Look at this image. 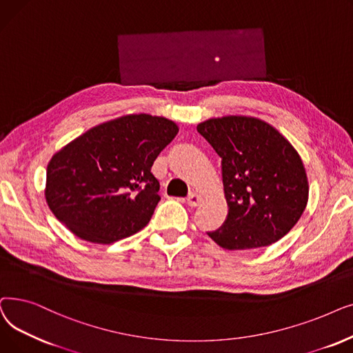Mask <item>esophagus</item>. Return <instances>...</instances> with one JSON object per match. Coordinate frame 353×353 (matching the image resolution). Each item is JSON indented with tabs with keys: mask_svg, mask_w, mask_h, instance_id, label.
Segmentation results:
<instances>
[{
	"mask_svg": "<svg viewBox=\"0 0 353 353\" xmlns=\"http://www.w3.org/2000/svg\"><path fill=\"white\" fill-rule=\"evenodd\" d=\"M201 201H203V196H201L198 192H191L187 198V203L190 207H198L201 204Z\"/></svg>",
	"mask_w": 353,
	"mask_h": 353,
	"instance_id": "34e87169",
	"label": "esophagus"
}]
</instances>
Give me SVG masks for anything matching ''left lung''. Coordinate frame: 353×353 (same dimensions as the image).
Segmentation results:
<instances>
[{
    "instance_id": "1",
    "label": "left lung",
    "mask_w": 353,
    "mask_h": 353,
    "mask_svg": "<svg viewBox=\"0 0 353 353\" xmlns=\"http://www.w3.org/2000/svg\"><path fill=\"white\" fill-rule=\"evenodd\" d=\"M196 130L221 158L225 223L208 236L227 250L270 245L297 224L309 199L303 161L281 133L259 117L223 116Z\"/></svg>"
}]
</instances>
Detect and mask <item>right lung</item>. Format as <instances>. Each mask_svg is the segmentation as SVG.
I'll return each instance as SVG.
<instances>
[{"instance_id": "1", "label": "right lung", "mask_w": 353, "mask_h": 353, "mask_svg": "<svg viewBox=\"0 0 353 353\" xmlns=\"http://www.w3.org/2000/svg\"><path fill=\"white\" fill-rule=\"evenodd\" d=\"M178 130L175 122L146 113L89 129L50 159L48 208L89 243L112 244L138 232L161 201L150 168Z\"/></svg>"}]
</instances>
